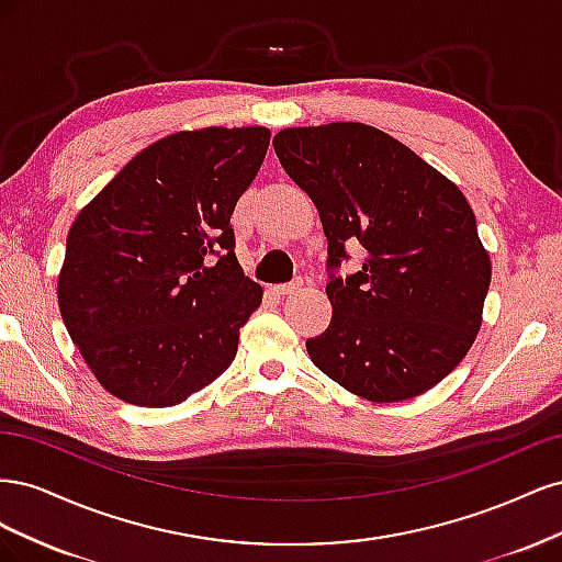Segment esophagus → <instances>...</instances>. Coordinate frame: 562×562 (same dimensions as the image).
Returning a JSON list of instances; mask_svg holds the SVG:
<instances>
[{"mask_svg":"<svg viewBox=\"0 0 562 562\" xmlns=\"http://www.w3.org/2000/svg\"><path fill=\"white\" fill-rule=\"evenodd\" d=\"M302 285V281L297 279V281H291V283H281V285H274V293L277 295H281V297H285V295H293V293H297V288Z\"/></svg>","mask_w":562,"mask_h":562,"instance_id":"1","label":"esophagus"}]
</instances>
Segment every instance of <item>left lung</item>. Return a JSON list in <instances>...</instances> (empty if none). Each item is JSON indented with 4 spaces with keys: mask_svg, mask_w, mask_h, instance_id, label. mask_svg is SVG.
I'll use <instances>...</instances> for the list:
<instances>
[{
    "mask_svg": "<svg viewBox=\"0 0 562 562\" xmlns=\"http://www.w3.org/2000/svg\"><path fill=\"white\" fill-rule=\"evenodd\" d=\"M274 151L314 201L328 267L347 260V244L366 250L356 274H330L333 321L307 339L314 366L375 403L429 391L471 349L492 277L467 196L411 147L359 122L283 128Z\"/></svg>",
    "mask_w": 562,
    "mask_h": 562,
    "instance_id": "obj_1",
    "label": "left lung"
}]
</instances>
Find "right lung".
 Here are the masks:
<instances>
[{
  "mask_svg": "<svg viewBox=\"0 0 562 562\" xmlns=\"http://www.w3.org/2000/svg\"><path fill=\"white\" fill-rule=\"evenodd\" d=\"M269 138L265 126L166 135L75 217L58 307L112 396L178 405L232 366L262 288L244 277L229 217Z\"/></svg>",
  "mask_w": 562,
  "mask_h": 562,
  "instance_id": "obj_1",
  "label": "right lung"
}]
</instances>
